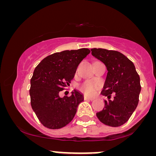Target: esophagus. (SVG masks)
I'll return each instance as SVG.
<instances>
[{
    "label": "esophagus",
    "mask_w": 156,
    "mask_h": 156,
    "mask_svg": "<svg viewBox=\"0 0 156 156\" xmlns=\"http://www.w3.org/2000/svg\"><path fill=\"white\" fill-rule=\"evenodd\" d=\"M83 98H84V100H85V101H93V100L94 99V98H89V97H87V96H86V95L83 97Z\"/></svg>",
    "instance_id": "1"
}]
</instances>
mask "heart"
Wrapping results in <instances>:
<instances>
[{"mask_svg":"<svg viewBox=\"0 0 156 156\" xmlns=\"http://www.w3.org/2000/svg\"><path fill=\"white\" fill-rule=\"evenodd\" d=\"M98 89V86L96 83L91 81H86L80 86V89L81 92L87 95L92 96L95 94L97 89Z\"/></svg>","mask_w":156,"mask_h":156,"instance_id":"1","label":"heart"}]
</instances>
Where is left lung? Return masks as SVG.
Returning <instances> with one entry per match:
<instances>
[{
    "label": "left lung",
    "instance_id": "8db88e82",
    "mask_svg": "<svg viewBox=\"0 0 156 156\" xmlns=\"http://www.w3.org/2000/svg\"><path fill=\"white\" fill-rule=\"evenodd\" d=\"M93 56L107 68V76L101 94L106 96L105 106L96 114L103 124L119 127L129 119L139 103L141 92L140 78L133 62L116 51L92 48ZM113 93L114 99L110 100Z\"/></svg>",
    "mask_w": 156,
    "mask_h": 156
}]
</instances>
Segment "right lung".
I'll use <instances>...</instances> for the list:
<instances>
[{
  "label": "right lung",
  "instance_id": "1",
  "mask_svg": "<svg viewBox=\"0 0 156 156\" xmlns=\"http://www.w3.org/2000/svg\"><path fill=\"white\" fill-rule=\"evenodd\" d=\"M90 51L87 48L64 51L48 55L35 68L29 90L32 109L40 122L58 129L73 120L83 96L77 90L60 98L59 92L69 85L77 67Z\"/></svg>",
  "mask_w": 156,
  "mask_h": 156
}]
</instances>
